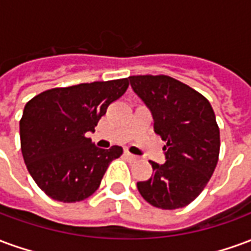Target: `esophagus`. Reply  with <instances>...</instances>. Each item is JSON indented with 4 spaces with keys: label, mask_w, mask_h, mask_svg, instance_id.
Wrapping results in <instances>:
<instances>
[{
    "label": "esophagus",
    "mask_w": 251,
    "mask_h": 251,
    "mask_svg": "<svg viewBox=\"0 0 251 251\" xmlns=\"http://www.w3.org/2000/svg\"><path fill=\"white\" fill-rule=\"evenodd\" d=\"M125 157L127 158V160H130V161H136L137 160L136 156H134V154H131L130 152H127V151L125 152Z\"/></svg>",
    "instance_id": "obj_1"
}]
</instances>
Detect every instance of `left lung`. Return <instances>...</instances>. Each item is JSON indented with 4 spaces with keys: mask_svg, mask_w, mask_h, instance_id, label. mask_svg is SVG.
I'll use <instances>...</instances> for the list:
<instances>
[{
    "mask_svg": "<svg viewBox=\"0 0 251 251\" xmlns=\"http://www.w3.org/2000/svg\"><path fill=\"white\" fill-rule=\"evenodd\" d=\"M129 80L152 111L154 131L167 141V161H149L154 174L137 188L157 208L185 207L204 189L218 164L221 133L215 113L205 97L168 75H136Z\"/></svg>",
    "mask_w": 251,
    "mask_h": 251,
    "instance_id": "8db88e82",
    "label": "left lung"
}]
</instances>
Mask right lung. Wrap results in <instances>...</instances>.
I'll use <instances>...</instances> for the list:
<instances>
[{"instance_id":"obj_1","label":"right lung","mask_w":251,"mask_h":251,"mask_svg":"<svg viewBox=\"0 0 251 251\" xmlns=\"http://www.w3.org/2000/svg\"><path fill=\"white\" fill-rule=\"evenodd\" d=\"M127 87V77L80 83L43 91L25 104L21 152L32 179L50 198L75 203L98 189L109 164L124 151L117 145L99 149L86 133L95 131L109 104Z\"/></svg>"}]
</instances>
